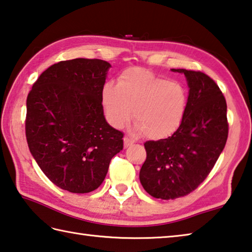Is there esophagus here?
<instances>
[{
  "instance_id": "34e87169",
  "label": "esophagus",
  "mask_w": 252,
  "mask_h": 252,
  "mask_svg": "<svg viewBox=\"0 0 252 252\" xmlns=\"http://www.w3.org/2000/svg\"><path fill=\"white\" fill-rule=\"evenodd\" d=\"M134 140H132L130 137H124V147L125 148H127V147H129V146H131L132 144H134Z\"/></svg>"
}]
</instances>
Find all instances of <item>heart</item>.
<instances>
[{
    "label": "heart",
    "instance_id": "obj_1",
    "mask_svg": "<svg viewBox=\"0 0 252 252\" xmlns=\"http://www.w3.org/2000/svg\"><path fill=\"white\" fill-rule=\"evenodd\" d=\"M188 94L183 85L157 77L140 68L125 70L117 85L106 82L102 105L107 122L121 128L132 118L136 129L149 138H163L178 129L187 111Z\"/></svg>",
    "mask_w": 252,
    "mask_h": 252
}]
</instances>
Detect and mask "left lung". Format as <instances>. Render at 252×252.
Masks as SVG:
<instances>
[{"mask_svg": "<svg viewBox=\"0 0 252 252\" xmlns=\"http://www.w3.org/2000/svg\"><path fill=\"white\" fill-rule=\"evenodd\" d=\"M184 73L189 88L183 121L172 136L148 140L139 172L151 196L174 200L193 192L214 168L228 137L227 104L214 80L201 71Z\"/></svg>", "mask_w": 252, "mask_h": 252, "instance_id": "left-lung-1", "label": "left lung"}]
</instances>
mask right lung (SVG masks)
Segmentation results:
<instances>
[{"instance_id": "add662e5", "label": "right lung", "mask_w": 252, "mask_h": 252, "mask_svg": "<svg viewBox=\"0 0 252 252\" xmlns=\"http://www.w3.org/2000/svg\"><path fill=\"white\" fill-rule=\"evenodd\" d=\"M110 67L101 59L60 61L28 93L31 154L52 183L71 193L97 189L124 146V134L108 125L103 113L102 89Z\"/></svg>"}]
</instances>
